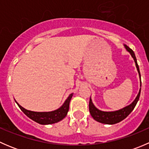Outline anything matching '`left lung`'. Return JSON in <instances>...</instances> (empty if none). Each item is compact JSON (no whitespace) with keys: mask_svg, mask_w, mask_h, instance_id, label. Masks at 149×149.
<instances>
[{"mask_svg":"<svg viewBox=\"0 0 149 149\" xmlns=\"http://www.w3.org/2000/svg\"><path fill=\"white\" fill-rule=\"evenodd\" d=\"M124 47L125 48V49L127 51V52H130V55H131V57L133 58V60H134V62L135 63H136V68H137L138 73H139V75L140 86L141 87H140L139 94H138L137 97H136L134 101H133L131 104H130L129 105H127V106L125 107L122 108L120 109H118V110L109 111V112L100 110V109H97V108L94 106V104L92 102V100H91V98L90 97L89 105H88L90 114H91V117H92L96 121L99 122V123H103V124H107V125L116 124V123H120V122H121L124 119H125V118L130 115V112H131L133 110V109L135 108L136 104H137L138 101H139V100L140 94H141V73H140V70H139V65H138V63H137V59H136L134 52H133V51L128 46H127L126 45H124Z\"/></svg>","mask_w":149,"mask_h":149,"instance_id":"8db88e82","label":"left lung"}]
</instances>
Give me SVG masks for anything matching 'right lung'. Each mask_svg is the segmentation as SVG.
I'll use <instances>...</instances> for the list:
<instances>
[{
  "label": "right lung",
  "instance_id": "right-lung-1",
  "mask_svg": "<svg viewBox=\"0 0 149 149\" xmlns=\"http://www.w3.org/2000/svg\"><path fill=\"white\" fill-rule=\"evenodd\" d=\"M73 93L70 94L68 96L63 104L55 110L50 111V112H34V111L28 110L21 106L15 100L16 103L19 107L22 112L28 117L30 119L34 120L36 123L41 125H50L56 123L62 120L63 118H65L67 115L69 109V104L73 97Z\"/></svg>",
  "mask_w": 149,
  "mask_h": 149
}]
</instances>
